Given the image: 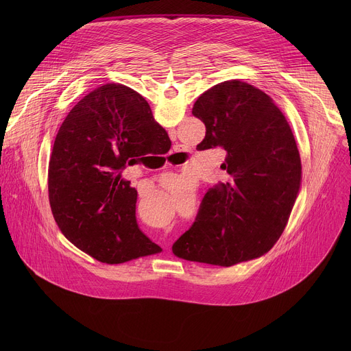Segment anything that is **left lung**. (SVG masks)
I'll return each instance as SVG.
<instances>
[{
	"mask_svg": "<svg viewBox=\"0 0 351 351\" xmlns=\"http://www.w3.org/2000/svg\"><path fill=\"white\" fill-rule=\"evenodd\" d=\"M191 114L206 125L197 149L223 148L221 168L229 182L208 189L172 252L221 267L257 258L283 233L300 189L302 161L291 129L268 94L240 80L203 93Z\"/></svg>",
	"mask_w": 351,
	"mask_h": 351,
	"instance_id": "8db88e82",
	"label": "left lung"
}]
</instances>
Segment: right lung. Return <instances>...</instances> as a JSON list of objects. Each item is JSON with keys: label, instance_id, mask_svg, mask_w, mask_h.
<instances>
[{"label": "right lung", "instance_id": "add662e5", "mask_svg": "<svg viewBox=\"0 0 351 351\" xmlns=\"http://www.w3.org/2000/svg\"><path fill=\"white\" fill-rule=\"evenodd\" d=\"M171 145L145 99L123 84L93 90L71 110L54 141L48 197L61 232L106 264L156 254L136 221L137 191L128 167Z\"/></svg>", "mask_w": 351, "mask_h": 351}]
</instances>
